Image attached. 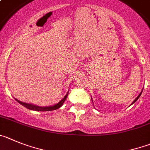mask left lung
Returning <instances> with one entry per match:
<instances>
[{"label": "left lung", "mask_w": 150, "mask_h": 150, "mask_svg": "<svg viewBox=\"0 0 150 150\" xmlns=\"http://www.w3.org/2000/svg\"><path fill=\"white\" fill-rule=\"evenodd\" d=\"M141 93H142V91H141V93H140V94H139V95H138V97H136V99H135V100H134V101H133V103H132V104H133V103H135V102H136V101H137V100H138V98H139V97H140V96H141Z\"/></svg>", "instance_id": "obj_1"}]
</instances>
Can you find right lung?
Listing matches in <instances>:
<instances>
[{"label":"right lung","mask_w":150,"mask_h":150,"mask_svg":"<svg viewBox=\"0 0 150 150\" xmlns=\"http://www.w3.org/2000/svg\"><path fill=\"white\" fill-rule=\"evenodd\" d=\"M67 97H68V94L64 96V98H63L59 103H58L56 104L55 105H53V106H48V107L36 106V105H31V104H28V103H25L21 102V101H19V100H17V99H16V100L18 103H19L20 104H21L22 105H24V107L27 108L28 109L34 110V111H38V112H47V111H53V110L58 109L59 108H60V107L63 105V103H64V100H66Z\"/></svg>","instance_id":"right-lung-1"}]
</instances>
